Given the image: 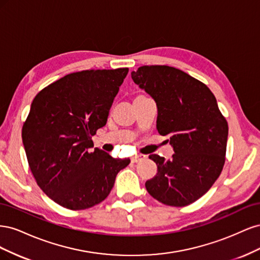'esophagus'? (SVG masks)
<instances>
[{"label":"esophagus","instance_id":"obj_1","mask_svg":"<svg viewBox=\"0 0 260 260\" xmlns=\"http://www.w3.org/2000/svg\"><path fill=\"white\" fill-rule=\"evenodd\" d=\"M143 159H145V156H144V155H138V156L132 157L131 161H132V162H139V161L143 160Z\"/></svg>","mask_w":260,"mask_h":260}]
</instances>
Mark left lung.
Listing matches in <instances>:
<instances>
[{
  "instance_id": "8db88e82",
  "label": "left lung",
  "mask_w": 260,
  "mask_h": 260,
  "mask_svg": "<svg viewBox=\"0 0 260 260\" xmlns=\"http://www.w3.org/2000/svg\"><path fill=\"white\" fill-rule=\"evenodd\" d=\"M132 80L151 95L157 106L156 128L170 137L175 154H156V176L145 187L165 205H190L205 194L221 174L228 140V122L207 85L175 67L142 66ZM169 141V140H168Z\"/></svg>"
}]
</instances>
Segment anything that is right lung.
Listing matches in <instances>:
<instances>
[{
  "label": "right lung",
  "mask_w": 260,
  "mask_h": 260,
  "mask_svg": "<svg viewBox=\"0 0 260 260\" xmlns=\"http://www.w3.org/2000/svg\"><path fill=\"white\" fill-rule=\"evenodd\" d=\"M128 68L69 74L37 94L22 127L31 172L58 205L85 209L104 201L129 158L95 147L92 136L107 122Z\"/></svg>",
  "instance_id": "1"
}]
</instances>
